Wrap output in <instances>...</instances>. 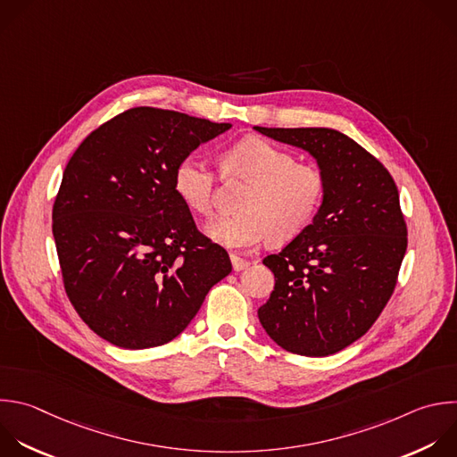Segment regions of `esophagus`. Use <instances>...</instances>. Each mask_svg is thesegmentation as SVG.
Segmentation results:
<instances>
[{
  "instance_id": "1",
  "label": "esophagus",
  "mask_w": 457,
  "mask_h": 457,
  "mask_svg": "<svg viewBox=\"0 0 457 457\" xmlns=\"http://www.w3.org/2000/svg\"><path fill=\"white\" fill-rule=\"evenodd\" d=\"M231 263H233L235 270H244V269H247L251 265L249 260H245V258H242L238 254H231Z\"/></svg>"
}]
</instances>
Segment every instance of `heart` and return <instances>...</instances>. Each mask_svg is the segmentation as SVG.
<instances>
[{"label":"heart","instance_id":"heart-1","mask_svg":"<svg viewBox=\"0 0 457 457\" xmlns=\"http://www.w3.org/2000/svg\"><path fill=\"white\" fill-rule=\"evenodd\" d=\"M220 167L224 174L253 183L240 206L242 215L208 226L210 237L228 247H253L269 235L274 240L294 238L316 220L327 199L323 170L297 163L292 152L265 137L235 141L220 154ZM174 187L197 215H215L217 178L204 158L185 156L174 170Z\"/></svg>","mask_w":457,"mask_h":457}]
</instances>
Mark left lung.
<instances>
[{
  "label": "left lung",
  "instance_id": "left-lung-1",
  "mask_svg": "<svg viewBox=\"0 0 457 457\" xmlns=\"http://www.w3.org/2000/svg\"><path fill=\"white\" fill-rule=\"evenodd\" d=\"M254 129L309 150L328 183L316 220L263 258L276 283L258 320L290 353H337L373 327L396 287L407 249L396 183L366 148L336 129Z\"/></svg>",
  "mask_w": 457,
  "mask_h": 457
}]
</instances>
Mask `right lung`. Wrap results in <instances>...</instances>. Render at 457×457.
<instances>
[{
  "mask_svg": "<svg viewBox=\"0 0 457 457\" xmlns=\"http://www.w3.org/2000/svg\"><path fill=\"white\" fill-rule=\"evenodd\" d=\"M229 127L132 107L68 162L52 210L62 283L80 320L111 345L170 343L231 272L228 251L197 229L174 187L178 163Z\"/></svg>",
  "mask_w": 457,
  "mask_h": 457,
  "instance_id": "add662e5",
  "label": "right lung"
}]
</instances>
